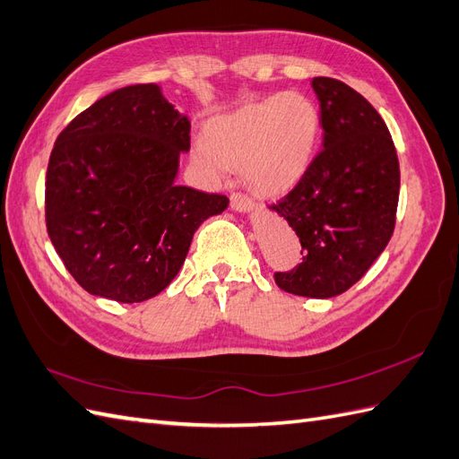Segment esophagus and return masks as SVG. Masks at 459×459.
Returning a JSON list of instances; mask_svg holds the SVG:
<instances>
[{"label": "esophagus", "instance_id": "obj_1", "mask_svg": "<svg viewBox=\"0 0 459 459\" xmlns=\"http://www.w3.org/2000/svg\"><path fill=\"white\" fill-rule=\"evenodd\" d=\"M230 207L234 209V212H238V213H250V212H254L252 200L247 198V195H244V194H232L230 195Z\"/></svg>", "mask_w": 459, "mask_h": 459}]
</instances>
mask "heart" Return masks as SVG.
Instances as JSON below:
<instances>
[{"label":"heart","mask_w":459,"mask_h":459,"mask_svg":"<svg viewBox=\"0 0 459 459\" xmlns=\"http://www.w3.org/2000/svg\"><path fill=\"white\" fill-rule=\"evenodd\" d=\"M319 134L316 101L302 91H282L215 117L192 155L207 175L222 177L227 167H242L252 190L281 195L306 175Z\"/></svg>","instance_id":"heart-1"}]
</instances>
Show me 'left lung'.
<instances>
[{"instance_id":"obj_1","label":"left lung","mask_w":459,"mask_h":459,"mask_svg":"<svg viewBox=\"0 0 459 459\" xmlns=\"http://www.w3.org/2000/svg\"><path fill=\"white\" fill-rule=\"evenodd\" d=\"M321 108L323 150L296 188L274 204L304 259L274 273L284 292L333 298L356 284L383 254L396 222L400 165L381 115L348 84L313 78Z\"/></svg>"}]
</instances>
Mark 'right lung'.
I'll list each match as a JSON object with an SVG mask.
<instances>
[{"label": "right lung", "instance_id": "right-lung-1", "mask_svg": "<svg viewBox=\"0 0 459 459\" xmlns=\"http://www.w3.org/2000/svg\"><path fill=\"white\" fill-rule=\"evenodd\" d=\"M190 121L157 84L115 90L57 136L46 175V227L86 292L143 302L177 277L194 232L227 195L177 186Z\"/></svg>", "mask_w": 459, "mask_h": 459}]
</instances>
